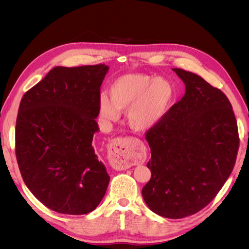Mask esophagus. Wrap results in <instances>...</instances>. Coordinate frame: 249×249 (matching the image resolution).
<instances>
[{"instance_id":"1","label":"esophagus","mask_w":249,"mask_h":249,"mask_svg":"<svg viewBox=\"0 0 249 249\" xmlns=\"http://www.w3.org/2000/svg\"><path fill=\"white\" fill-rule=\"evenodd\" d=\"M130 143L126 138L112 140L110 150V164L116 170L129 169L133 163L129 157Z\"/></svg>"}]
</instances>
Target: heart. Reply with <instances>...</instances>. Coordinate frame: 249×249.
Wrapping results in <instances>:
<instances>
[{
  "label": "heart",
  "instance_id": "obj_1",
  "mask_svg": "<svg viewBox=\"0 0 249 249\" xmlns=\"http://www.w3.org/2000/svg\"><path fill=\"white\" fill-rule=\"evenodd\" d=\"M108 97H100V114L108 122L119 118L126 110L127 123L136 131H146L160 123L173 96L170 82L145 73L124 74L113 81Z\"/></svg>",
  "mask_w": 249,
  "mask_h": 249
}]
</instances>
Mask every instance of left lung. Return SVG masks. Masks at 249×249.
Segmentation results:
<instances>
[{"mask_svg":"<svg viewBox=\"0 0 249 249\" xmlns=\"http://www.w3.org/2000/svg\"><path fill=\"white\" fill-rule=\"evenodd\" d=\"M185 95L145 134L152 158L142 196L154 213L179 219L208 206L227 182L239 148L231 105L201 77L172 69Z\"/></svg>","mask_w":249,"mask_h":249,"instance_id":"8db88e82","label":"left lung"}]
</instances>
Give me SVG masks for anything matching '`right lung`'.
<instances>
[{
    "mask_svg": "<svg viewBox=\"0 0 249 249\" xmlns=\"http://www.w3.org/2000/svg\"><path fill=\"white\" fill-rule=\"evenodd\" d=\"M109 66H56L24 94L16 154L34 196L57 213L83 215L100 205L110 177L92 145L101 85Z\"/></svg>",
    "mask_w": 249,
    "mask_h": 249,
    "instance_id": "obj_1",
    "label": "right lung"
}]
</instances>
